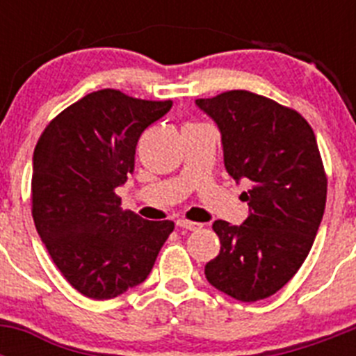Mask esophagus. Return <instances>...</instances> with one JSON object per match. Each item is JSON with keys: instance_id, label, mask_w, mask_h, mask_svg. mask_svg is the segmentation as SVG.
I'll return each instance as SVG.
<instances>
[{"instance_id": "1", "label": "esophagus", "mask_w": 356, "mask_h": 356, "mask_svg": "<svg viewBox=\"0 0 356 356\" xmlns=\"http://www.w3.org/2000/svg\"><path fill=\"white\" fill-rule=\"evenodd\" d=\"M176 226H180V228H184V229H188V232H194V229H200L203 225H201V222L188 221V219L180 217V219H176Z\"/></svg>"}]
</instances>
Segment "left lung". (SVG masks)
Returning a JSON list of instances; mask_svg holds the SVG:
<instances>
[{"label": "left lung", "instance_id": "8db88e82", "mask_svg": "<svg viewBox=\"0 0 356 356\" xmlns=\"http://www.w3.org/2000/svg\"><path fill=\"white\" fill-rule=\"evenodd\" d=\"M196 106L219 128L228 175L250 185L241 196L248 219L213 221L221 251L205 276L235 300H264L298 273L325 213L326 175L316 135L296 110L248 90L196 99Z\"/></svg>", "mask_w": 356, "mask_h": 356}]
</instances>
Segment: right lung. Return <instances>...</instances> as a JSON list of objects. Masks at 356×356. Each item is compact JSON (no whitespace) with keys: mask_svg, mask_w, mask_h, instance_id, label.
I'll list each match as a JSON object with an SVG mask.
<instances>
[{"mask_svg":"<svg viewBox=\"0 0 356 356\" xmlns=\"http://www.w3.org/2000/svg\"><path fill=\"white\" fill-rule=\"evenodd\" d=\"M171 106L97 90L56 115L37 143L33 222L55 266L87 298L110 300L143 284L175 228L121 210L115 194L134 172L143 131Z\"/></svg>","mask_w":356,"mask_h":356,"instance_id":"1","label":"right lung"}]
</instances>
